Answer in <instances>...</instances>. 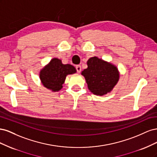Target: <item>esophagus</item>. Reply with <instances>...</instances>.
Instances as JSON below:
<instances>
[{"label":"esophagus","instance_id":"1","mask_svg":"<svg viewBox=\"0 0 157 157\" xmlns=\"http://www.w3.org/2000/svg\"><path fill=\"white\" fill-rule=\"evenodd\" d=\"M76 70H77V73H80V71H81V66H80V65H77V66H76Z\"/></svg>","mask_w":157,"mask_h":157}]
</instances>
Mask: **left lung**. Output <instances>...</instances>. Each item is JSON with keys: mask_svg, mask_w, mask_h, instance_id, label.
I'll list each match as a JSON object with an SVG mask.
<instances>
[{"mask_svg": "<svg viewBox=\"0 0 157 157\" xmlns=\"http://www.w3.org/2000/svg\"><path fill=\"white\" fill-rule=\"evenodd\" d=\"M87 65L88 68L84 69L82 75L85 77L90 91L99 96L110 92L119 78L115 66L97 57L90 58Z\"/></svg>", "mask_w": 157, "mask_h": 157, "instance_id": "obj_1", "label": "left lung"}]
</instances>
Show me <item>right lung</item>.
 <instances>
[{"label": "right lung", "mask_w": 157, "mask_h": 157, "mask_svg": "<svg viewBox=\"0 0 157 157\" xmlns=\"http://www.w3.org/2000/svg\"><path fill=\"white\" fill-rule=\"evenodd\" d=\"M76 73V69L70 64L64 65L58 58L52 59L50 63L42 69L40 78L44 86L54 92H58L63 87L66 76Z\"/></svg>", "instance_id": "obj_1"}]
</instances>
